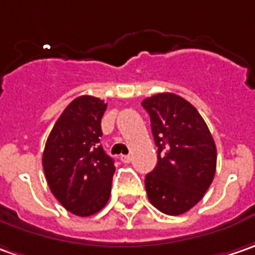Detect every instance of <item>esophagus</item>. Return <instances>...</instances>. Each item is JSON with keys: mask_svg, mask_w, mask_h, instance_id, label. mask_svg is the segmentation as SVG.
<instances>
[{"mask_svg": "<svg viewBox=\"0 0 255 255\" xmlns=\"http://www.w3.org/2000/svg\"><path fill=\"white\" fill-rule=\"evenodd\" d=\"M120 160L123 161L124 164H128V162H131V155H121Z\"/></svg>", "mask_w": 255, "mask_h": 255, "instance_id": "34e87169", "label": "esophagus"}]
</instances>
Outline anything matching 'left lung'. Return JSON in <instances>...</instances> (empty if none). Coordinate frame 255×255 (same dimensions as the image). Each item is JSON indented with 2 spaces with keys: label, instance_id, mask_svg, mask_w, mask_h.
I'll use <instances>...</instances> for the list:
<instances>
[{
  "label": "left lung",
  "instance_id": "obj_1",
  "mask_svg": "<svg viewBox=\"0 0 255 255\" xmlns=\"http://www.w3.org/2000/svg\"><path fill=\"white\" fill-rule=\"evenodd\" d=\"M141 106L158 147L157 165L145 175L149 203L164 214L180 216L204 197L214 180V139L200 113L180 95L161 93Z\"/></svg>",
  "mask_w": 255,
  "mask_h": 255
}]
</instances>
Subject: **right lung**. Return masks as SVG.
<instances>
[{
	"label": "right lung",
	"mask_w": 255,
	"mask_h": 255,
	"mask_svg": "<svg viewBox=\"0 0 255 255\" xmlns=\"http://www.w3.org/2000/svg\"><path fill=\"white\" fill-rule=\"evenodd\" d=\"M107 104L91 95L71 101L54 124L42 152L51 193L70 213L93 216L108 203L114 160L100 141Z\"/></svg>",
	"instance_id": "obj_1"
}]
</instances>
